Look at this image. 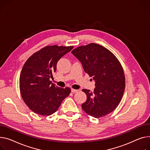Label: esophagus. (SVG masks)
Returning <instances> with one entry per match:
<instances>
[{
	"instance_id": "1",
	"label": "esophagus",
	"mask_w": 150,
	"mask_h": 150,
	"mask_svg": "<svg viewBox=\"0 0 150 150\" xmlns=\"http://www.w3.org/2000/svg\"><path fill=\"white\" fill-rule=\"evenodd\" d=\"M78 91V90H76V89H74V88H72L71 89V92H72V93H76V92H77Z\"/></svg>"
}]
</instances>
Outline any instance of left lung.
Listing matches in <instances>:
<instances>
[{
    "instance_id": "1",
    "label": "left lung",
    "mask_w": 150,
    "mask_h": 150,
    "mask_svg": "<svg viewBox=\"0 0 150 150\" xmlns=\"http://www.w3.org/2000/svg\"><path fill=\"white\" fill-rule=\"evenodd\" d=\"M72 54L95 81L93 92L82 90L87 95L86 101L81 104L83 110L96 118L112 112L121 102L125 87L120 62L109 50L96 43L79 46Z\"/></svg>"
}]
</instances>
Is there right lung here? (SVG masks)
<instances>
[{
  "label": "right lung",
  "mask_w": 150,
  "mask_h": 150,
  "mask_svg": "<svg viewBox=\"0 0 150 150\" xmlns=\"http://www.w3.org/2000/svg\"><path fill=\"white\" fill-rule=\"evenodd\" d=\"M73 46H47L30 57L24 64L19 79L24 102L31 110L42 116L54 113L71 92L55 86L50 81L59 59Z\"/></svg>",
  "instance_id": "add662e5"
}]
</instances>
